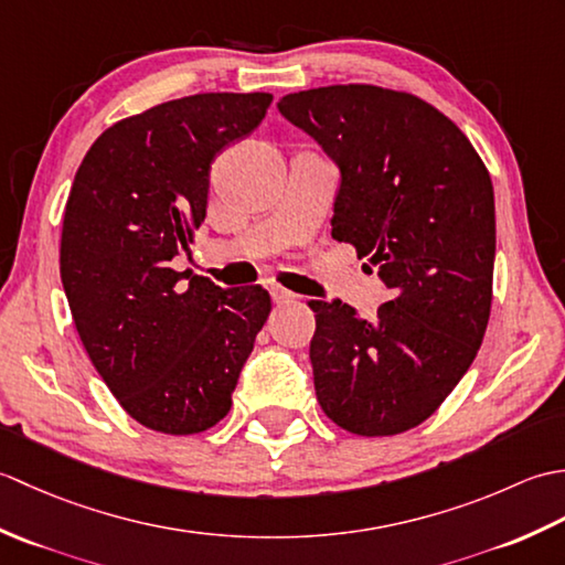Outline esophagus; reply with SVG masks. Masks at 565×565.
<instances>
[{
  "mask_svg": "<svg viewBox=\"0 0 565 565\" xmlns=\"http://www.w3.org/2000/svg\"><path fill=\"white\" fill-rule=\"evenodd\" d=\"M269 294H271V301L274 303H291V301H296V294H291L289 289H284V286H279V284H274V286H269Z\"/></svg>",
  "mask_w": 565,
  "mask_h": 565,
  "instance_id": "34e87169",
  "label": "esophagus"
}]
</instances>
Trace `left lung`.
<instances>
[{
  "label": "left lung",
  "instance_id": "obj_1",
  "mask_svg": "<svg viewBox=\"0 0 565 565\" xmlns=\"http://www.w3.org/2000/svg\"><path fill=\"white\" fill-rule=\"evenodd\" d=\"M276 106L340 167L332 237L391 291L371 320L342 301L308 303L318 403L352 435H401L437 411L483 342L493 182L456 124L413 94L332 84Z\"/></svg>",
  "mask_w": 565,
  "mask_h": 565
}]
</instances>
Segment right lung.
<instances>
[{
  "label": "right lung",
  "instance_id": "1",
  "mask_svg": "<svg viewBox=\"0 0 565 565\" xmlns=\"http://www.w3.org/2000/svg\"><path fill=\"white\" fill-rule=\"evenodd\" d=\"M269 104L264 92L158 104L106 128L72 182L60 239L70 313L116 401L154 431L221 423L269 318L262 286L221 289L170 267L206 218L215 154L252 134Z\"/></svg>",
  "mask_w": 565,
  "mask_h": 565
}]
</instances>
